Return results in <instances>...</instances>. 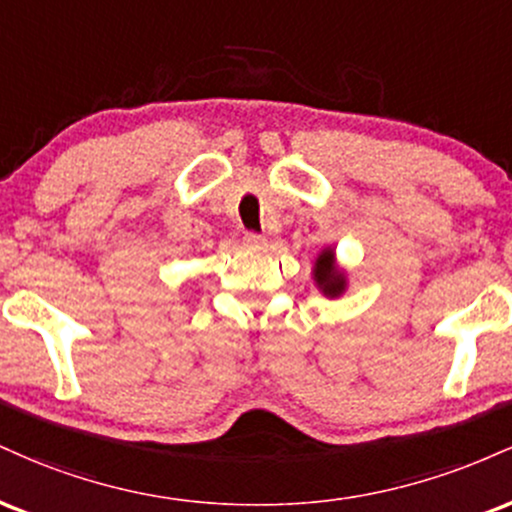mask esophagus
Wrapping results in <instances>:
<instances>
[{
	"label": "esophagus",
	"mask_w": 512,
	"mask_h": 512,
	"mask_svg": "<svg viewBox=\"0 0 512 512\" xmlns=\"http://www.w3.org/2000/svg\"><path fill=\"white\" fill-rule=\"evenodd\" d=\"M245 245H248V248H252V250H262L264 248V243H267V238L264 236H260V233H245Z\"/></svg>",
	"instance_id": "34e87169"
}]
</instances>
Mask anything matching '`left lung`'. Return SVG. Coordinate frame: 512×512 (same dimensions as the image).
<instances>
[{
    "label": "left lung",
    "instance_id": "left-lung-1",
    "mask_svg": "<svg viewBox=\"0 0 512 512\" xmlns=\"http://www.w3.org/2000/svg\"><path fill=\"white\" fill-rule=\"evenodd\" d=\"M313 276H315L317 289L325 293L327 298H339L346 291V276L342 269L337 267L332 248H325L320 255H317Z\"/></svg>",
    "mask_w": 512,
    "mask_h": 512
}]
</instances>
